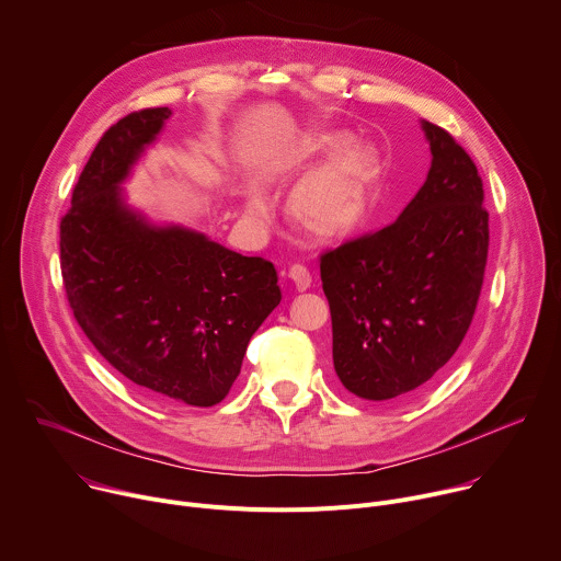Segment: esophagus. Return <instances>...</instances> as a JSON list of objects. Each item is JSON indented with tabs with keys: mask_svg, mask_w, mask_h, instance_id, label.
I'll use <instances>...</instances> for the list:
<instances>
[{
	"mask_svg": "<svg viewBox=\"0 0 561 561\" xmlns=\"http://www.w3.org/2000/svg\"><path fill=\"white\" fill-rule=\"evenodd\" d=\"M288 277H290V282L295 284L297 290H308V288H310L312 277H310L308 268L301 266V264H293V266L288 268Z\"/></svg>",
	"mask_w": 561,
	"mask_h": 561,
	"instance_id": "esophagus-1",
	"label": "esophagus"
}]
</instances>
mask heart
Masks as SVG:
<instances>
[{"label": "heart", "mask_w": 561, "mask_h": 561, "mask_svg": "<svg viewBox=\"0 0 561 561\" xmlns=\"http://www.w3.org/2000/svg\"><path fill=\"white\" fill-rule=\"evenodd\" d=\"M335 149L339 152L306 175L288 197L290 217L317 237L351 232L364 219L381 173L379 150L368 141L348 144L346 133H331L312 144L317 157ZM247 213L253 219H266L271 213L268 199L255 188L247 193Z\"/></svg>", "instance_id": "heart-1"}]
</instances>
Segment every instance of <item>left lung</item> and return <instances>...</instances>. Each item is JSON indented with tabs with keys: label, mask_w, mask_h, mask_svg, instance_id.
<instances>
[{
	"label": "left lung",
	"mask_w": 561,
	"mask_h": 561,
	"mask_svg": "<svg viewBox=\"0 0 561 561\" xmlns=\"http://www.w3.org/2000/svg\"><path fill=\"white\" fill-rule=\"evenodd\" d=\"M424 186L390 226L319 257L344 388L392 402L424 388L459 348L489 257L482 178L468 152L422 119Z\"/></svg>",
	"instance_id": "obj_1"
}]
</instances>
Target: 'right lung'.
Here are the masks:
<instances>
[{
	"label": "right lung",
	"instance_id": "right-lung-1",
	"mask_svg": "<svg viewBox=\"0 0 561 561\" xmlns=\"http://www.w3.org/2000/svg\"><path fill=\"white\" fill-rule=\"evenodd\" d=\"M171 115L130 113L98 141L59 224L61 277L77 324L115 370L164 402L215 407L282 290L271 262L126 204L122 184Z\"/></svg>",
	"mask_w": 561,
	"mask_h": 561
}]
</instances>
